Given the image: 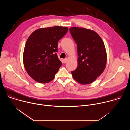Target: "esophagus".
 <instances>
[{
	"instance_id": "esophagus-1",
	"label": "esophagus",
	"mask_w": 130,
	"mask_h": 130,
	"mask_svg": "<svg viewBox=\"0 0 130 130\" xmlns=\"http://www.w3.org/2000/svg\"><path fill=\"white\" fill-rule=\"evenodd\" d=\"M67 61H68V59L66 58V59H64L63 60V62L64 63H66L67 62Z\"/></svg>"
}]
</instances>
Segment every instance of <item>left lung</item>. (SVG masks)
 Instances as JSON below:
<instances>
[{
  "label": "left lung",
  "mask_w": 130,
  "mask_h": 130,
  "mask_svg": "<svg viewBox=\"0 0 130 130\" xmlns=\"http://www.w3.org/2000/svg\"><path fill=\"white\" fill-rule=\"evenodd\" d=\"M70 32L77 44L78 67L71 73L73 79L82 84L93 82L104 70L107 54L101 37L95 31L73 27Z\"/></svg>",
  "instance_id": "1"
}]
</instances>
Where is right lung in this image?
Wrapping results in <instances>:
<instances>
[{
    "label": "right lung",
    "mask_w": 130,
    "mask_h": 130,
    "mask_svg": "<svg viewBox=\"0 0 130 130\" xmlns=\"http://www.w3.org/2000/svg\"><path fill=\"white\" fill-rule=\"evenodd\" d=\"M66 27L40 28L26 42L23 63L28 75L35 81L47 83L53 80L62 63L58 58V42L67 33Z\"/></svg>",
    "instance_id": "right-lung-1"
}]
</instances>
